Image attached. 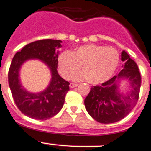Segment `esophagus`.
I'll return each instance as SVG.
<instances>
[{
	"instance_id": "1",
	"label": "esophagus",
	"mask_w": 151,
	"mask_h": 151,
	"mask_svg": "<svg viewBox=\"0 0 151 151\" xmlns=\"http://www.w3.org/2000/svg\"><path fill=\"white\" fill-rule=\"evenodd\" d=\"M78 85V84H76V83H70V87L71 88H76V87H77Z\"/></svg>"
}]
</instances>
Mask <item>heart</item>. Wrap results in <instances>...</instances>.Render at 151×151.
I'll list each match as a JSON object with an SVG mask.
<instances>
[{"label": "heart", "instance_id": "b5f03b06", "mask_svg": "<svg viewBox=\"0 0 151 151\" xmlns=\"http://www.w3.org/2000/svg\"><path fill=\"white\" fill-rule=\"evenodd\" d=\"M120 55L115 48L96 44L81 45L58 58V71L65 79H70L83 65L84 71L73 77L76 81L88 79L99 85L111 78L118 66Z\"/></svg>", "mask_w": 151, "mask_h": 151}]
</instances>
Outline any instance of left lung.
<instances>
[{
  "label": "left lung",
  "mask_w": 151,
  "mask_h": 151,
  "mask_svg": "<svg viewBox=\"0 0 151 151\" xmlns=\"http://www.w3.org/2000/svg\"><path fill=\"white\" fill-rule=\"evenodd\" d=\"M124 69L102 85H96L85 99L88 114L102 124H111L121 121L136 105L141 87V74L136 63L125 51L121 52ZM127 79L130 88L124 94L119 91V81Z\"/></svg>",
  "instance_id": "obj_1"
}]
</instances>
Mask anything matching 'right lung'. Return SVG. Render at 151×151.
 Here are the masks:
<instances>
[{
  "mask_svg": "<svg viewBox=\"0 0 151 151\" xmlns=\"http://www.w3.org/2000/svg\"><path fill=\"white\" fill-rule=\"evenodd\" d=\"M61 40L51 39L30 42L12 58L8 73L9 86L16 106L27 117L40 121L47 120L56 115L63 107L70 83L62 78L57 70L59 52L56 49L61 48ZM31 59L45 63L52 74L50 85L40 93L26 91L19 78L21 65Z\"/></svg>",
  "mask_w": 151,
  "mask_h": 151,
  "instance_id": "right-lung-1",
  "label": "right lung"
}]
</instances>
